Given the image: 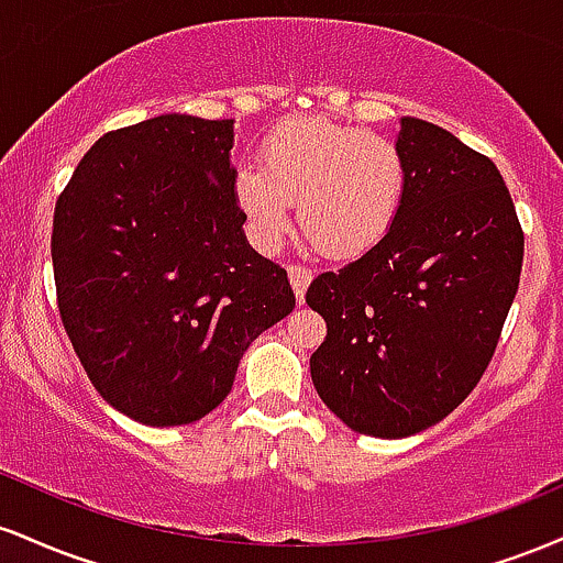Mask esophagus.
Here are the masks:
<instances>
[{
  "instance_id": "obj_1",
  "label": "esophagus",
  "mask_w": 563,
  "mask_h": 563,
  "mask_svg": "<svg viewBox=\"0 0 563 563\" xmlns=\"http://www.w3.org/2000/svg\"><path fill=\"white\" fill-rule=\"evenodd\" d=\"M288 277H290V286H294V294L299 303L303 301V294H307L309 283H312V269L301 267V264H288Z\"/></svg>"
}]
</instances>
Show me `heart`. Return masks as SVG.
Returning a JSON list of instances; mask_svg holds the SVG:
<instances>
[{"instance_id":"b5f03b06","label":"heart","mask_w":563,"mask_h":563,"mask_svg":"<svg viewBox=\"0 0 563 563\" xmlns=\"http://www.w3.org/2000/svg\"><path fill=\"white\" fill-rule=\"evenodd\" d=\"M256 161L232 174V196L262 245L280 241L296 203L309 243L352 260L384 241L402 211L407 161L384 134L309 115L275 126Z\"/></svg>"}]
</instances>
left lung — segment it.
Wrapping results in <instances>:
<instances>
[{"label": "left lung", "instance_id": "obj_1", "mask_svg": "<svg viewBox=\"0 0 563 563\" xmlns=\"http://www.w3.org/2000/svg\"><path fill=\"white\" fill-rule=\"evenodd\" d=\"M397 145L407 192L389 235L307 290L328 325L309 357L314 389L349 429L380 439L429 429L474 391L525 260L493 161L410 115Z\"/></svg>", "mask_w": 563, "mask_h": 563}]
</instances>
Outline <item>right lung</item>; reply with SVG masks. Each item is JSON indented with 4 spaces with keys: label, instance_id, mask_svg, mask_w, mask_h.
I'll return each mask as SVG.
<instances>
[{
    "label": "right lung",
    "instance_id": "right-lung-1",
    "mask_svg": "<svg viewBox=\"0 0 563 563\" xmlns=\"http://www.w3.org/2000/svg\"><path fill=\"white\" fill-rule=\"evenodd\" d=\"M232 119L166 113L102 134L60 192L57 307L89 380L145 426L228 397L245 349L296 307L288 275L245 241Z\"/></svg>",
    "mask_w": 563,
    "mask_h": 563
}]
</instances>
